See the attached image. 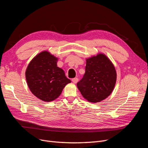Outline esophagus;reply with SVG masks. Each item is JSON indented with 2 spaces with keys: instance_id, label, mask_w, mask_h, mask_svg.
<instances>
[{
  "instance_id": "esophagus-1",
  "label": "esophagus",
  "mask_w": 148,
  "mask_h": 148,
  "mask_svg": "<svg viewBox=\"0 0 148 148\" xmlns=\"http://www.w3.org/2000/svg\"><path fill=\"white\" fill-rule=\"evenodd\" d=\"M78 81H79V79L77 78V77H75V78H74V79H72V82H73L74 84L77 83V82H78Z\"/></svg>"
}]
</instances>
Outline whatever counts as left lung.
I'll use <instances>...</instances> for the list:
<instances>
[{
    "label": "left lung",
    "instance_id": "obj_1",
    "mask_svg": "<svg viewBox=\"0 0 148 148\" xmlns=\"http://www.w3.org/2000/svg\"><path fill=\"white\" fill-rule=\"evenodd\" d=\"M86 62L85 74L77 86L88 101L99 103L112 93L117 73L112 62L104 53L86 58Z\"/></svg>",
    "mask_w": 148,
    "mask_h": 148
}]
</instances>
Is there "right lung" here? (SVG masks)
Segmentation results:
<instances>
[{
    "instance_id": "right-lung-1",
    "label": "right lung",
    "mask_w": 148,
    "mask_h": 148,
    "mask_svg": "<svg viewBox=\"0 0 148 148\" xmlns=\"http://www.w3.org/2000/svg\"><path fill=\"white\" fill-rule=\"evenodd\" d=\"M58 58L49 51H42L30 60L26 69L27 86L31 92L44 102L58 98L71 80L57 65Z\"/></svg>"
}]
</instances>
